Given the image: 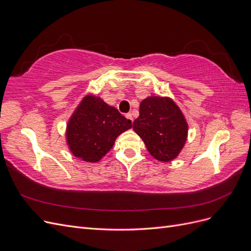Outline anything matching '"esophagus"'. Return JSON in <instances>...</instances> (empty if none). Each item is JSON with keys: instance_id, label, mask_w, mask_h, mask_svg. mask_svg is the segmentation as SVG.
I'll use <instances>...</instances> for the list:
<instances>
[{"instance_id": "obj_1", "label": "esophagus", "mask_w": 251, "mask_h": 251, "mask_svg": "<svg viewBox=\"0 0 251 251\" xmlns=\"http://www.w3.org/2000/svg\"><path fill=\"white\" fill-rule=\"evenodd\" d=\"M126 117L127 119H130V120L133 121V116H132L131 113H126Z\"/></svg>"}]
</instances>
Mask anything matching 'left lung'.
Listing matches in <instances>:
<instances>
[{"label": "left lung", "mask_w": 251, "mask_h": 251, "mask_svg": "<svg viewBox=\"0 0 251 251\" xmlns=\"http://www.w3.org/2000/svg\"><path fill=\"white\" fill-rule=\"evenodd\" d=\"M133 130L156 160L170 162L184 147L188 125L172 98L149 96L140 102L139 116L133 123Z\"/></svg>", "instance_id": "obj_1"}]
</instances>
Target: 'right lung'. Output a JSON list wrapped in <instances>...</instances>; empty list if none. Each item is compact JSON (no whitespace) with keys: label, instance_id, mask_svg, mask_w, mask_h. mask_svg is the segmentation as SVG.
I'll return each instance as SVG.
<instances>
[{"label":"right lung","instance_id":"add662e5","mask_svg":"<svg viewBox=\"0 0 251 251\" xmlns=\"http://www.w3.org/2000/svg\"><path fill=\"white\" fill-rule=\"evenodd\" d=\"M132 127V121L100 97L86 95L72 113L66 127L71 153L86 162H98L113 148L118 136Z\"/></svg>","mask_w":251,"mask_h":251}]
</instances>
